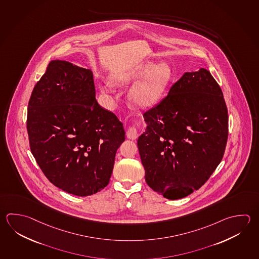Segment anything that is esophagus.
<instances>
[{
    "label": "esophagus",
    "instance_id": "1",
    "mask_svg": "<svg viewBox=\"0 0 259 259\" xmlns=\"http://www.w3.org/2000/svg\"><path fill=\"white\" fill-rule=\"evenodd\" d=\"M126 137L127 138H129L131 140L137 139V137H138V133H137V129L135 127H129L128 130H127Z\"/></svg>",
    "mask_w": 259,
    "mask_h": 259
}]
</instances>
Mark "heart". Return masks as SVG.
Wrapping results in <instances>:
<instances>
[{
    "mask_svg": "<svg viewBox=\"0 0 259 259\" xmlns=\"http://www.w3.org/2000/svg\"><path fill=\"white\" fill-rule=\"evenodd\" d=\"M172 78L173 69L167 62L146 60L113 74L110 81L121 87L136 81L127 93L128 101L135 107L147 109L161 100ZM101 91L108 93L107 87L102 86Z\"/></svg>",
    "mask_w": 259,
    "mask_h": 259,
    "instance_id": "obj_1",
    "label": "heart"
}]
</instances>
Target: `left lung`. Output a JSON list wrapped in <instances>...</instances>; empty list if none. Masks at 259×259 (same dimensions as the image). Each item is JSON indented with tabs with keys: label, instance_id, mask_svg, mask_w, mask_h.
I'll use <instances>...</instances> for the list:
<instances>
[{
	"label": "left lung",
	"instance_id": "left-lung-1",
	"mask_svg": "<svg viewBox=\"0 0 259 259\" xmlns=\"http://www.w3.org/2000/svg\"><path fill=\"white\" fill-rule=\"evenodd\" d=\"M144 120L137 147L147 185L168 200L199 190L222 161L228 137L225 99L210 71L185 72Z\"/></svg>",
	"mask_w": 259,
	"mask_h": 259
}]
</instances>
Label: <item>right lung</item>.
I'll return each instance as SVG.
<instances>
[{
	"instance_id": "obj_1",
	"label": "right lung",
	"mask_w": 259,
	"mask_h": 259,
	"mask_svg": "<svg viewBox=\"0 0 259 259\" xmlns=\"http://www.w3.org/2000/svg\"><path fill=\"white\" fill-rule=\"evenodd\" d=\"M93 71L52 60L35 84L27 111L30 148L49 181L73 195L106 187L125 132L96 101Z\"/></svg>"
}]
</instances>
